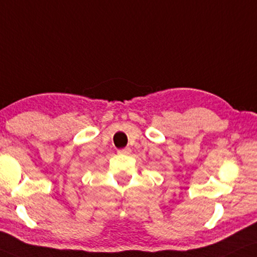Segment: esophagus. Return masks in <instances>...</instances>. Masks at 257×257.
I'll return each mask as SVG.
<instances>
[{
  "instance_id": "1",
  "label": "esophagus",
  "mask_w": 257,
  "mask_h": 257,
  "mask_svg": "<svg viewBox=\"0 0 257 257\" xmlns=\"http://www.w3.org/2000/svg\"><path fill=\"white\" fill-rule=\"evenodd\" d=\"M118 154H121V155H128V154H131V149H130V148H123V149H120V150H118Z\"/></svg>"
}]
</instances>
